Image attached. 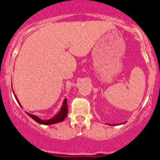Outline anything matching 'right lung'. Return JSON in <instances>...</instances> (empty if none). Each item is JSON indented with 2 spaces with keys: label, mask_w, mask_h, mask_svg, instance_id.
<instances>
[{
  "label": "right lung",
  "mask_w": 160,
  "mask_h": 160,
  "mask_svg": "<svg viewBox=\"0 0 160 160\" xmlns=\"http://www.w3.org/2000/svg\"><path fill=\"white\" fill-rule=\"evenodd\" d=\"M14 96H15V94H14ZM15 98H16V100L18 101V102L19 103V101H18V99L17 98L16 96H15ZM26 114H27L30 118H32V119L35 120L37 122L42 124V125H51V124L58 123V122H62L63 120H64L65 118H66V116H67V114H68L67 99L65 98L64 101H63L62 106V107H61L60 109V111H59L57 114H55L54 116L52 117V118H49V119L43 120L42 119V118H38V116H36V115H34V114H29V113H27V112H26Z\"/></svg>",
  "instance_id": "1"
}]
</instances>
